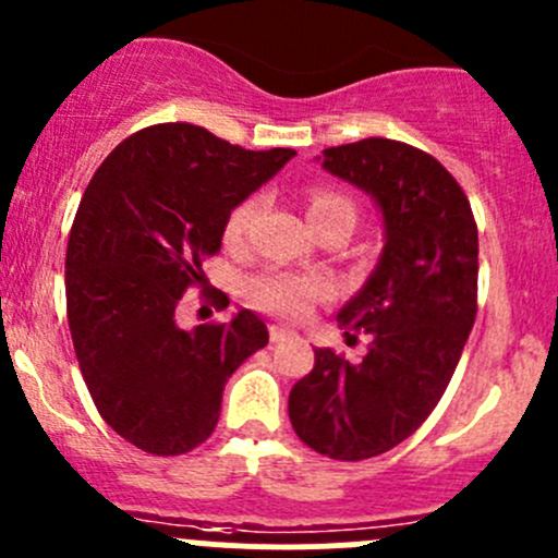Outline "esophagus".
<instances>
[{
	"label": "esophagus",
	"instance_id": "1",
	"mask_svg": "<svg viewBox=\"0 0 558 558\" xmlns=\"http://www.w3.org/2000/svg\"><path fill=\"white\" fill-rule=\"evenodd\" d=\"M294 337V331L283 329V326H269V340L272 342H283V340H291Z\"/></svg>",
	"mask_w": 558,
	"mask_h": 558
}]
</instances>
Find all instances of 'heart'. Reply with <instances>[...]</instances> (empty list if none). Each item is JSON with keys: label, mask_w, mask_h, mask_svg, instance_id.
I'll return each instance as SVG.
<instances>
[{"label": "heart", "mask_w": 558, "mask_h": 558, "mask_svg": "<svg viewBox=\"0 0 558 558\" xmlns=\"http://www.w3.org/2000/svg\"><path fill=\"white\" fill-rule=\"evenodd\" d=\"M258 213V196H247L229 210L223 221V238L227 243H240L251 227L253 216ZM307 216L315 229H324L331 221H356V205L342 191L318 185L307 194ZM331 286L320 278H305V275L289 272V269H264L253 275L245 283V300L264 313L280 315V318H305L313 311L315 302L326 300Z\"/></svg>", "instance_id": "heart-1"}]
</instances>
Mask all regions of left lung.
I'll list each match as a JSON object with an SVG mask.
<instances>
[{"label":"left lung","instance_id":"obj_1","mask_svg":"<svg viewBox=\"0 0 558 558\" xmlns=\"http://www.w3.org/2000/svg\"><path fill=\"white\" fill-rule=\"evenodd\" d=\"M324 167L384 210L378 267L337 313L373 342L353 364L318 348L291 388L289 418L315 453L362 461L408 440L451 384L477 313V223L453 174L399 140L326 148Z\"/></svg>","mask_w":558,"mask_h":558}]
</instances>
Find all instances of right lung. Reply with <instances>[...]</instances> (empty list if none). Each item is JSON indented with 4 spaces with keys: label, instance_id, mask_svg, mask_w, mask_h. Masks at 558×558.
<instances>
[{
    "label": "right lung",
    "instance_id": "add662e5",
    "mask_svg": "<svg viewBox=\"0 0 558 558\" xmlns=\"http://www.w3.org/2000/svg\"><path fill=\"white\" fill-rule=\"evenodd\" d=\"M291 148L245 150L194 123L123 140L83 194L66 243V320L99 415L140 451L180 456L213 435L234 369L267 345L256 313L194 331L174 320L202 262L221 251L229 210ZM218 311L229 296L218 291Z\"/></svg>",
    "mask_w": 558,
    "mask_h": 558
}]
</instances>
